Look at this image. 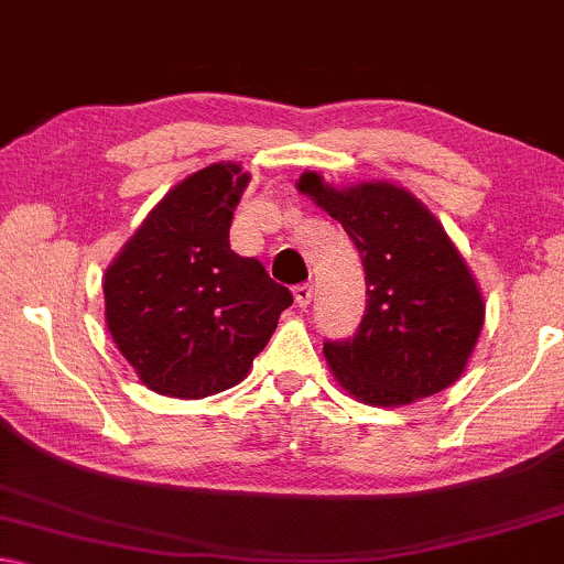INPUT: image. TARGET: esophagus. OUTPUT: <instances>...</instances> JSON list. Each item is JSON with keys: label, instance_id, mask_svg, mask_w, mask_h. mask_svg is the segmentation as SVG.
I'll list each match as a JSON object with an SVG mask.
<instances>
[{"label": "esophagus", "instance_id": "1", "mask_svg": "<svg viewBox=\"0 0 564 564\" xmlns=\"http://www.w3.org/2000/svg\"><path fill=\"white\" fill-rule=\"evenodd\" d=\"M293 295H295V303L301 305V308H308L311 297H314V288H311V284H297V288L293 290Z\"/></svg>", "mask_w": 564, "mask_h": 564}]
</instances>
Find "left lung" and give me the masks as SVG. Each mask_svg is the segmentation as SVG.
I'll return each mask as SVG.
<instances>
[{
  "instance_id": "1",
  "label": "left lung",
  "mask_w": 564,
  "mask_h": 564,
  "mask_svg": "<svg viewBox=\"0 0 564 564\" xmlns=\"http://www.w3.org/2000/svg\"><path fill=\"white\" fill-rule=\"evenodd\" d=\"M356 242L366 314L352 337L324 343L332 373L368 405H410L460 379L484 326V297L440 219L392 183L332 187L297 180Z\"/></svg>"
}]
</instances>
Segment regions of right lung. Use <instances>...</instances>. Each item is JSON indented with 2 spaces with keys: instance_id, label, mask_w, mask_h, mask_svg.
I'll use <instances>...</instances> for the list:
<instances>
[{
  "instance_id": "1",
  "label": "right lung",
  "mask_w": 564,
  "mask_h": 564,
  "mask_svg": "<svg viewBox=\"0 0 564 564\" xmlns=\"http://www.w3.org/2000/svg\"><path fill=\"white\" fill-rule=\"evenodd\" d=\"M250 175L219 162L172 187L104 274L115 345L166 398L200 400L248 377L293 303L259 259L229 248Z\"/></svg>"
}]
</instances>
